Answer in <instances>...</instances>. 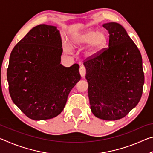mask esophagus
I'll list each match as a JSON object with an SVG mask.
<instances>
[{
    "mask_svg": "<svg viewBox=\"0 0 153 153\" xmlns=\"http://www.w3.org/2000/svg\"><path fill=\"white\" fill-rule=\"evenodd\" d=\"M79 74H80V75H81L82 77L85 76V75H86V67H85L84 65H81L79 67Z\"/></svg>",
    "mask_w": 153,
    "mask_h": 153,
    "instance_id": "34e87169",
    "label": "esophagus"
}]
</instances>
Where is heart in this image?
Listing matches in <instances>:
<instances>
[{
  "instance_id": "heart-1",
  "label": "heart",
  "mask_w": 153,
  "mask_h": 153,
  "mask_svg": "<svg viewBox=\"0 0 153 153\" xmlns=\"http://www.w3.org/2000/svg\"><path fill=\"white\" fill-rule=\"evenodd\" d=\"M107 43V35L104 30L89 29L80 32L72 40V45L76 47H82L90 44L87 55L93 56L104 48ZM69 50V47H66Z\"/></svg>"
}]
</instances>
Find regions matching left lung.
Returning <instances> with one entry per match:
<instances>
[{"mask_svg": "<svg viewBox=\"0 0 153 153\" xmlns=\"http://www.w3.org/2000/svg\"><path fill=\"white\" fill-rule=\"evenodd\" d=\"M108 32V47L84 61L90 108L96 117L123 118L140 100L144 83L140 52L117 23L103 25Z\"/></svg>", "mask_w": 153, "mask_h": 153, "instance_id": "8db88e82", "label": "left lung"}]
</instances>
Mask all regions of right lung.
<instances>
[{"label":"right lung","mask_w":153,"mask_h":153,"mask_svg":"<svg viewBox=\"0 0 153 153\" xmlns=\"http://www.w3.org/2000/svg\"><path fill=\"white\" fill-rule=\"evenodd\" d=\"M59 31L45 24L33 27L13 49L7 77L11 99L27 117L45 120L59 115L81 79L79 65L65 67Z\"/></svg>","instance_id":"right-lung-1"}]
</instances>
